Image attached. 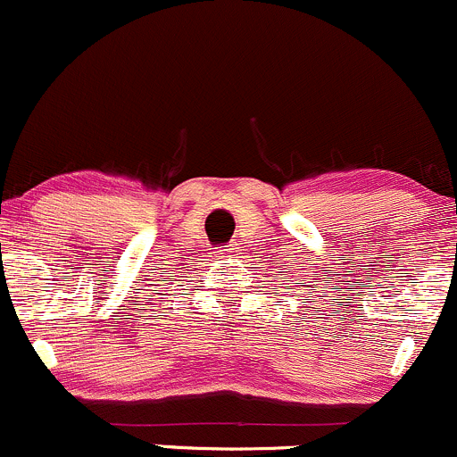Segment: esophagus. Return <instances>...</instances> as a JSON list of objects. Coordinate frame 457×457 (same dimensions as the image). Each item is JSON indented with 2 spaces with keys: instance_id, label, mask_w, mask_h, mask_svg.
I'll return each instance as SVG.
<instances>
[{
  "instance_id": "obj_1",
  "label": "esophagus",
  "mask_w": 457,
  "mask_h": 457,
  "mask_svg": "<svg viewBox=\"0 0 457 457\" xmlns=\"http://www.w3.org/2000/svg\"><path fill=\"white\" fill-rule=\"evenodd\" d=\"M235 255H237V244H227V246L220 248V257L222 260H233Z\"/></svg>"
}]
</instances>
